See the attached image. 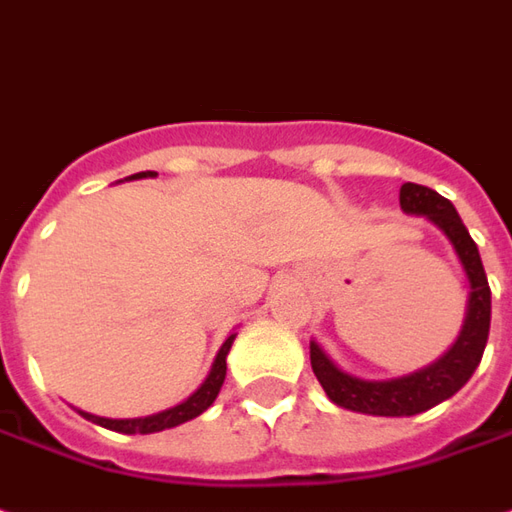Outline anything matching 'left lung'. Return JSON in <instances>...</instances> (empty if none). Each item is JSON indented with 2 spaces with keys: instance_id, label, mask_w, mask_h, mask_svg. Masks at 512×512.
Here are the masks:
<instances>
[{
  "instance_id": "1",
  "label": "left lung",
  "mask_w": 512,
  "mask_h": 512,
  "mask_svg": "<svg viewBox=\"0 0 512 512\" xmlns=\"http://www.w3.org/2000/svg\"><path fill=\"white\" fill-rule=\"evenodd\" d=\"M401 210L426 215L429 221H434L446 232L448 241L454 243L462 269H465L468 283H471L468 316H465L460 339L454 342L446 356L434 361L426 370H420V373L395 378V381H361V378L342 373L322 353V347L311 342V367H314V375L319 378L322 389L328 392L330 401L350 409V412H361V415L409 417L443 403L468 384V378L479 367L485 344H488L490 285L479 249H476L474 238L468 235L462 218L454 210V204L440 193H434L431 187L406 182L401 187Z\"/></svg>"
}]
</instances>
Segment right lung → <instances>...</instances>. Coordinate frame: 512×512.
Returning a JSON list of instances; mask_svg holds the SVG:
<instances>
[{
  "label": "right lung",
  "instance_id": "add662e5",
  "mask_svg": "<svg viewBox=\"0 0 512 512\" xmlns=\"http://www.w3.org/2000/svg\"><path fill=\"white\" fill-rule=\"evenodd\" d=\"M139 176H156V173H151V170H148V173H134L131 179H139ZM232 339H235V336H229L227 342H224V347L218 350V356H215V364H212L207 381H204L187 401L179 403V406H173L168 412H159V415L151 417H137V420H109V417L89 415V412H81V415L86 417V420L97 423V426H103V429L123 431V434H151V431L173 429V426H179V423L193 420V417L201 415V412L218 398V392H221L224 375H227V353L229 347H232Z\"/></svg>",
  "mask_w": 512,
  "mask_h": 512
}]
</instances>
